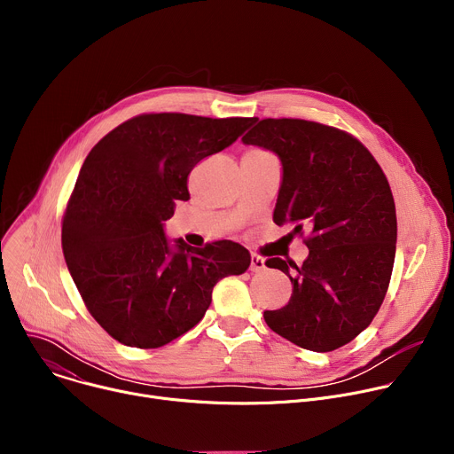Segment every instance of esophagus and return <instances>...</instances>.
I'll use <instances>...</instances> for the list:
<instances>
[{"mask_svg":"<svg viewBox=\"0 0 454 454\" xmlns=\"http://www.w3.org/2000/svg\"><path fill=\"white\" fill-rule=\"evenodd\" d=\"M249 270L253 271V273H258V271H264L266 270V261L262 256H258V254H251V264H249Z\"/></svg>","mask_w":454,"mask_h":454,"instance_id":"esophagus-1","label":"esophagus"}]
</instances>
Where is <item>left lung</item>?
<instances>
[{
  "label": "left lung",
  "mask_w": 454,
  "mask_h": 454,
  "mask_svg": "<svg viewBox=\"0 0 454 454\" xmlns=\"http://www.w3.org/2000/svg\"><path fill=\"white\" fill-rule=\"evenodd\" d=\"M256 121L242 144L271 151L282 165L273 221L310 233L300 268L280 256L266 262L291 278L293 294L264 319L301 348L336 350L370 325L390 284L397 242L390 184L368 149L334 127Z\"/></svg>",
  "instance_id": "obj_1"
}]
</instances>
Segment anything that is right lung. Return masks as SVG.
Here are the masks:
<instances>
[{"label":"right lung","mask_w":454,"mask_h":454,"mask_svg":"<svg viewBox=\"0 0 454 454\" xmlns=\"http://www.w3.org/2000/svg\"><path fill=\"white\" fill-rule=\"evenodd\" d=\"M254 118L142 114L88 154L62 221L70 275L100 327L135 348H158L203 319L214 286L249 268V253L219 240L205 249L165 235L188 176L237 142Z\"/></svg>","instance_id":"obj_1"}]
</instances>
